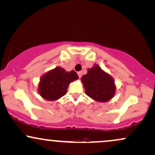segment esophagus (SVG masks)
Here are the masks:
<instances>
[{
	"label": "esophagus",
	"mask_w": 155,
	"mask_h": 155,
	"mask_svg": "<svg viewBox=\"0 0 155 155\" xmlns=\"http://www.w3.org/2000/svg\"><path fill=\"white\" fill-rule=\"evenodd\" d=\"M77 74H78V76H79V79H81V76H82V73H81V71H79V72H78Z\"/></svg>",
	"instance_id": "obj_1"
}]
</instances>
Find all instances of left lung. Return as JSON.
Returning <instances> with one entry per match:
<instances>
[{
	"mask_svg": "<svg viewBox=\"0 0 155 155\" xmlns=\"http://www.w3.org/2000/svg\"><path fill=\"white\" fill-rule=\"evenodd\" d=\"M86 94L93 100L106 102L114 95L115 87L113 78L95 65L81 77Z\"/></svg>",
	"mask_w": 155,
	"mask_h": 155,
	"instance_id": "left-lung-1",
	"label": "left lung"
}]
</instances>
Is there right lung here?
Instances as JSON below:
<instances>
[{"label": "right lung", "instance_id": "1", "mask_svg": "<svg viewBox=\"0 0 155 155\" xmlns=\"http://www.w3.org/2000/svg\"><path fill=\"white\" fill-rule=\"evenodd\" d=\"M78 78L74 71L66 72L63 68L56 67L41 78L39 92L45 100H58L66 94L69 83Z\"/></svg>", "mask_w": 155, "mask_h": 155}]
</instances>
